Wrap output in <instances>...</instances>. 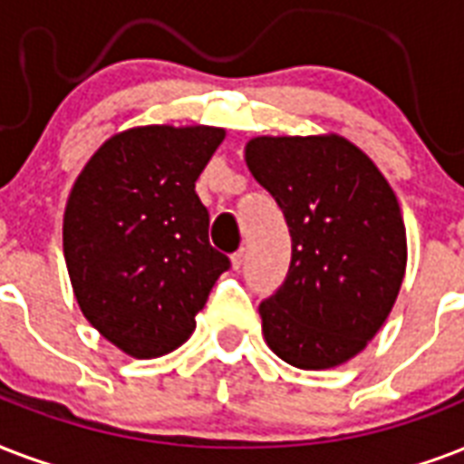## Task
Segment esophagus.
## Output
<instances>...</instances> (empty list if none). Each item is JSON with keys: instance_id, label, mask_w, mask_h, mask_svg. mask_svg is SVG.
<instances>
[{"instance_id": "1", "label": "esophagus", "mask_w": 464, "mask_h": 464, "mask_svg": "<svg viewBox=\"0 0 464 464\" xmlns=\"http://www.w3.org/2000/svg\"><path fill=\"white\" fill-rule=\"evenodd\" d=\"M244 261H246V251L244 249H239L237 254H232V268H235V271H239V268H242Z\"/></svg>"}]
</instances>
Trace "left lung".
Segmentation results:
<instances>
[{"label":"left lung","mask_w":464,"mask_h":464,"mask_svg":"<svg viewBox=\"0 0 464 464\" xmlns=\"http://www.w3.org/2000/svg\"><path fill=\"white\" fill-rule=\"evenodd\" d=\"M244 160L293 237L288 278L258 304L266 343L295 368H336L368 346L400 295V200L375 161L336 132L258 135Z\"/></svg>","instance_id":"8db88e82"}]
</instances>
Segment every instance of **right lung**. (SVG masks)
Listing matches in <instances>:
<instances>
[{
	"label": "right lung",
	"mask_w": 464,
	"mask_h": 464,
	"mask_svg": "<svg viewBox=\"0 0 464 464\" xmlns=\"http://www.w3.org/2000/svg\"><path fill=\"white\" fill-rule=\"evenodd\" d=\"M225 140L213 125H140L103 142L72 186L63 249L86 322L132 358L196 329L229 258L208 242L196 181Z\"/></svg>",
	"instance_id": "obj_1"
}]
</instances>
